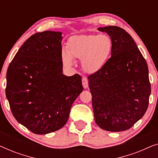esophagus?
<instances>
[{
    "instance_id": "34e87169",
    "label": "esophagus",
    "mask_w": 158,
    "mask_h": 158,
    "mask_svg": "<svg viewBox=\"0 0 158 158\" xmlns=\"http://www.w3.org/2000/svg\"><path fill=\"white\" fill-rule=\"evenodd\" d=\"M82 84H83L84 88H87L88 87V81L86 77H83V79H82Z\"/></svg>"
}]
</instances>
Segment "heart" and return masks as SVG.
<instances>
[{
    "instance_id": "obj_1",
    "label": "heart",
    "mask_w": 158,
    "mask_h": 158,
    "mask_svg": "<svg viewBox=\"0 0 158 158\" xmlns=\"http://www.w3.org/2000/svg\"><path fill=\"white\" fill-rule=\"evenodd\" d=\"M111 49V39L105 34L74 36L67 43L66 50L62 49V60L66 66H72L74 59L81 60L83 70L95 73L106 64Z\"/></svg>"
}]
</instances>
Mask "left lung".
<instances>
[{
    "label": "left lung",
    "instance_id": "8db88e82",
    "mask_svg": "<svg viewBox=\"0 0 158 158\" xmlns=\"http://www.w3.org/2000/svg\"><path fill=\"white\" fill-rule=\"evenodd\" d=\"M111 37V56L105 66L89 75L95 122L109 131L130 129L148 109L151 86L148 64L135 41L115 26L100 27Z\"/></svg>",
    "mask_w": 158,
    "mask_h": 158
}]
</instances>
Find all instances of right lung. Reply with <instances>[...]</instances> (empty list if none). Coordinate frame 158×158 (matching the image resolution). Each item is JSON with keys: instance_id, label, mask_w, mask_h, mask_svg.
I'll use <instances>...</instances> for the list:
<instances>
[{"instance_id": "1", "label": "right lung", "mask_w": 158, "mask_h": 158, "mask_svg": "<svg viewBox=\"0 0 158 158\" xmlns=\"http://www.w3.org/2000/svg\"><path fill=\"white\" fill-rule=\"evenodd\" d=\"M62 33L45 31L30 36L10 62L6 95L17 122L37 135L61 129L83 91L78 74H62Z\"/></svg>"}]
</instances>
